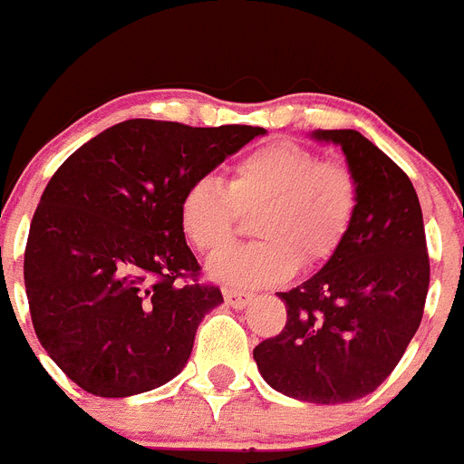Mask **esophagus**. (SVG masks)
<instances>
[{
  "label": "esophagus",
  "mask_w": 464,
  "mask_h": 464,
  "mask_svg": "<svg viewBox=\"0 0 464 464\" xmlns=\"http://www.w3.org/2000/svg\"><path fill=\"white\" fill-rule=\"evenodd\" d=\"M226 304L233 306V309H245V306L252 302L250 292H240V290H224Z\"/></svg>",
  "instance_id": "esophagus-1"
}]
</instances>
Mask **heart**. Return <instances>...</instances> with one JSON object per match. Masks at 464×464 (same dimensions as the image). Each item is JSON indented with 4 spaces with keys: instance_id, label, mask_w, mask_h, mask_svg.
I'll return each instance as SVG.
<instances>
[{
    "instance_id": "heart-1",
    "label": "heart",
    "mask_w": 464,
    "mask_h": 464,
    "mask_svg": "<svg viewBox=\"0 0 464 464\" xmlns=\"http://www.w3.org/2000/svg\"><path fill=\"white\" fill-rule=\"evenodd\" d=\"M358 181L342 160H318L306 146L274 141L231 167L228 186L200 177L184 190L179 221L202 255L231 245L252 214L256 243L233 247L209 264V276L238 287H264L290 278L299 262L316 266L334 255L353 221Z\"/></svg>"
}]
</instances>
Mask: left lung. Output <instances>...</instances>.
<instances>
[{"label": "left lung", "mask_w": 464, "mask_h": 464, "mask_svg": "<svg viewBox=\"0 0 464 464\" xmlns=\"http://www.w3.org/2000/svg\"><path fill=\"white\" fill-rule=\"evenodd\" d=\"M337 143L358 181L344 240L318 274L278 292L287 323L255 346L276 392L309 403H349L392 375L422 321L430 256L411 179L356 130H316Z\"/></svg>", "instance_id": "1"}]
</instances>
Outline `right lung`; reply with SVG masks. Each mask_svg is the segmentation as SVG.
<instances>
[{"instance_id":"obj_1","label":"right lung","mask_w":464,"mask_h":464,"mask_svg":"<svg viewBox=\"0 0 464 464\" xmlns=\"http://www.w3.org/2000/svg\"><path fill=\"white\" fill-rule=\"evenodd\" d=\"M264 134L127 120L58 167L30 224L23 276L34 333L84 392L122 399L184 371L198 325L224 297L198 283L179 202Z\"/></svg>"}]
</instances>
